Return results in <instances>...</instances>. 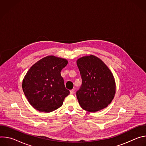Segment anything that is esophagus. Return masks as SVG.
<instances>
[{"label": "esophagus", "instance_id": "1", "mask_svg": "<svg viewBox=\"0 0 146 146\" xmlns=\"http://www.w3.org/2000/svg\"><path fill=\"white\" fill-rule=\"evenodd\" d=\"M74 93V90H71L70 91V94L72 95V94H73Z\"/></svg>", "mask_w": 146, "mask_h": 146}]
</instances>
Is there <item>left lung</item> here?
<instances>
[{"label":"left lung","mask_w":146,"mask_h":146,"mask_svg":"<svg viewBox=\"0 0 146 146\" xmlns=\"http://www.w3.org/2000/svg\"><path fill=\"white\" fill-rule=\"evenodd\" d=\"M82 84L76 92L81 107L90 112H96L106 108L115 93L113 75L104 62L91 55L77 60Z\"/></svg>","instance_id":"left-lung-1"}]
</instances>
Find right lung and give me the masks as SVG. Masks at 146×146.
<instances>
[{
  "mask_svg": "<svg viewBox=\"0 0 146 146\" xmlns=\"http://www.w3.org/2000/svg\"><path fill=\"white\" fill-rule=\"evenodd\" d=\"M68 60L47 56L37 62L28 71L23 81V90L36 110L49 113L62 106L70 92L65 88L62 69Z\"/></svg>",
  "mask_w": 146,
  "mask_h": 146,
  "instance_id": "1",
  "label": "right lung"
}]
</instances>
